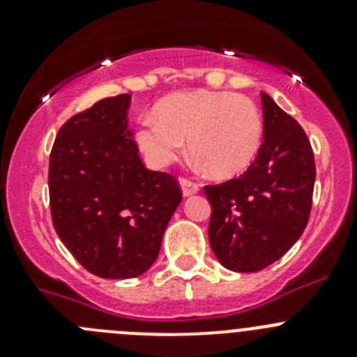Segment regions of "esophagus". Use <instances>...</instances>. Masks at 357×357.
<instances>
[{"label": "esophagus", "mask_w": 357, "mask_h": 357, "mask_svg": "<svg viewBox=\"0 0 357 357\" xmlns=\"http://www.w3.org/2000/svg\"><path fill=\"white\" fill-rule=\"evenodd\" d=\"M181 189L184 197H191V195H197L200 191V185L188 181V178H181Z\"/></svg>", "instance_id": "34e87169"}]
</instances>
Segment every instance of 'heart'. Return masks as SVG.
I'll list each match as a JSON object with an SVG mask.
<instances>
[{"label":"heart","instance_id":"b5f03b06","mask_svg":"<svg viewBox=\"0 0 357 357\" xmlns=\"http://www.w3.org/2000/svg\"><path fill=\"white\" fill-rule=\"evenodd\" d=\"M264 123L247 96L229 91H184L162 98L155 116H144L135 144L153 168H168L184 153L185 141L200 168L214 176L241 175L257 159Z\"/></svg>","mask_w":357,"mask_h":357}]
</instances>
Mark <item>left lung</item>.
Listing matches in <instances>:
<instances>
[{
    "instance_id": "obj_1",
    "label": "left lung",
    "mask_w": 357,
    "mask_h": 357,
    "mask_svg": "<svg viewBox=\"0 0 357 357\" xmlns=\"http://www.w3.org/2000/svg\"><path fill=\"white\" fill-rule=\"evenodd\" d=\"M264 141L239 178L206 185L209 243L227 270L259 272L280 259L307 225L314 157L302 127L263 93Z\"/></svg>"
}]
</instances>
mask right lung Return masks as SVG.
I'll return each instance as SVG.
<instances>
[{
    "label": "right lung",
    "instance_id": "add662e5",
    "mask_svg": "<svg viewBox=\"0 0 357 357\" xmlns=\"http://www.w3.org/2000/svg\"><path fill=\"white\" fill-rule=\"evenodd\" d=\"M128 109L130 94H119L73 116L50 155L53 227L75 259L103 279L143 275L182 200L172 175L144 168Z\"/></svg>",
    "mask_w": 357,
    "mask_h": 357
}]
</instances>
